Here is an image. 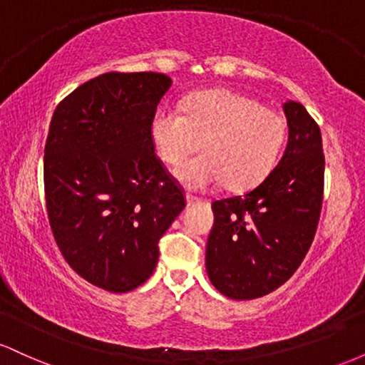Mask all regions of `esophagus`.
<instances>
[{
    "label": "esophagus",
    "mask_w": 365,
    "mask_h": 365,
    "mask_svg": "<svg viewBox=\"0 0 365 365\" xmlns=\"http://www.w3.org/2000/svg\"><path fill=\"white\" fill-rule=\"evenodd\" d=\"M185 199H187V206H192V204L200 202L199 197H195V195H192V194H187V195H185Z\"/></svg>",
    "instance_id": "1"
}]
</instances>
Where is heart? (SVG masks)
Segmentation results:
<instances>
[{
	"label": "heart",
	"instance_id": "obj_1",
	"mask_svg": "<svg viewBox=\"0 0 365 365\" xmlns=\"http://www.w3.org/2000/svg\"><path fill=\"white\" fill-rule=\"evenodd\" d=\"M182 109L159 108L150 123V139L166 165H180L199 144L204 149L175 171L182 185L207 190L225 180L226 187L240 190L273 170L287 137L278 110L225 89L197 92Z\"/></svg>",
	"mask_w": 365,
	"mask_h": 365
}]
</instances>
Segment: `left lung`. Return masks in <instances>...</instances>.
I'll list each match as a JSON object with an SVG mask.
<instances>
[{
  "label": "left lung",
  "mask_w": 365,
  "mask_h": 365,
  "mask_svg": "<svg viewBox=\"0 0 365 365\" xmlns=\"http://www.w3.org/2000/svg\"><path fill=\"white\" fill-rule=\"evenodd\" d=\"M288 144L276 168L245 192L212 202L206 269L233 300L267 295L302 264L319 223L324 192L321 130L300 103L283 104Z\"/></svg>",
  "instance_id": "1"
}]
</instances>
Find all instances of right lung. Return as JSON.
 <instances>
[{"instance_id": "right-lung-1", "label": "right lung", "mask_w": 365, "mask_h": 365, "mask_svg": "<svg viewBox=\"0 0 365 365\" xmlns=\"http://www.w3.org/2000/svg\"><path fill=\"white\" fill-rule=\"evenodd\" d=\"M165 73H103L58 104L44 148L49 225L70 267L103 290L125 293L153 274L159 238L185 197L154 153Z\"/></svg>"}]
</instances>
